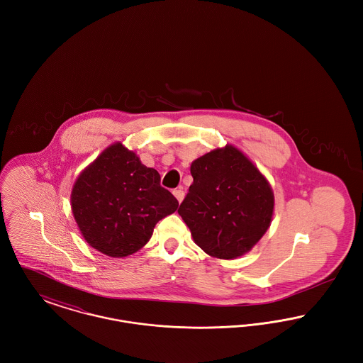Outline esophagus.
I'll return each mask as SVG.
<instances>
[{
    "label": "esophagus",
    "instance_id": "obj_1",
    "mask_svg": "<svg viewBox=\"0 0 363 363\" xmlns=\"http://www.w3.org/2000/svg\"><path fill=\"white\" fill-rule=\"evenodd\" d=\"M173 194L175 196V199L178 200V203H181L184 200V197H185V191L182 189H174Z\"/></svg>",
    "mask_w": 363,
    "mask_h": 363
}]
</instances>
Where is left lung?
<instances>
[{"mask_svg":"<svg viewBox=\"0 0 363 363\" xmlns=\"http://www.w3.org/2000/svg\"><path fill=\"white\" fill-rule=\"evenodd\" d=\"M193 184L178 213L194 242L212 257L249 252L271 225L274 193L257 167L227 145L196 159Z\"/></svg>","mask_w":363,"mask_h":363,"instance_id":"left-lung-1","label":"left lung"}]
</instances>
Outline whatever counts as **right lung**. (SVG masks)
Listing matches in <instances>:
<instances>
[{
  "instance_id": "right-lung-1",
  "label": "right lung",
  "mask_w": 363,
  "mask_h": 363,
  "mask_svg": "<svg viewBox=\"0 0 363 363\" xmlns=\"http://www.w3.org/2000/svg\"><path fill=\"white\" fill-rule=\"evenodd\" d=\"M178 201L122 144L108 147L77 178L72 211L84 240L111 257H126L150 241L156 223Z\"/></svg>"
}]
</instances>
